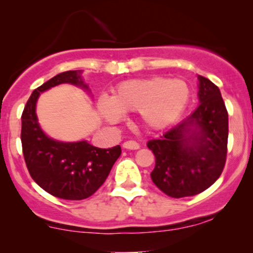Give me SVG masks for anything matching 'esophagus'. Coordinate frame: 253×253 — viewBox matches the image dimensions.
I'll list each match as a JSON object with an SVG mask.
<instances>
[{
    "instance_id": "1",
    "label": "esophagus",
    "mask_w": 253,
    "mask_h": 253,
    "mask_svg": "<svg viewBox=\"0 0 253 253\" xmlns=\"http://www.w3.org/2000/svg\"><path fill=\"white\" fill-rule=\"evenodd\" d=\"M123 146L127 150H138L139 147H140V145H139L134 140H128V141H125Z\"/></svg>"
}]
</instances>
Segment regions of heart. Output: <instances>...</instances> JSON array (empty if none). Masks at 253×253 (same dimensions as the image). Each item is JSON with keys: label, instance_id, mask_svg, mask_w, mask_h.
<instances>
[{"label": "heart", "instance_id": "b5f03b06", "mask_svg": "<svg viewBox=\"0 0 253 253\" xmlns=\"http://www.w3.org/2000/svg\"><path fill=\"white\" fill-rule=\"evenodd\" d=\"M189 100V88L181 80L150 77L118 84L112 98L103 97L98 107L109 123H118L124 112H140L150 128H164L172 124Z\"/></svg>", "mask_w": 253, "mask_h": 253}]
</instances>
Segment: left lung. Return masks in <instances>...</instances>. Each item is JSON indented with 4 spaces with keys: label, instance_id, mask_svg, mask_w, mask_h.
Returning a JSON list of instances; mask_svg holds the SVG:
<instances>
[{
    "label": "left lung",
    "instance_id": "1",
    "mask_svg": "<svg viewBox=\"0 0 253 253\" xmlns=\"http://www.w3.org/2000/svg\"><path fill=\"white\" fill-rule=\"evenodd\" d=\"M200 104L195 112L147 147L156 158L152 182L168 196H194L221 175L227 156L228 113L220 90L199 76Z\"/></svg>",
    "mask_w": 253,
    "mask_h": 253
}]
</instances>
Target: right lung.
<instances>
[{"instance_id":"obj_1","label":"right lung","mask_w":253,"mask_h":253,"mask_svg":"<svg viewBox=\"0 0 253 253\" xmlns=\"http://www.w3.org/2000/svg\"><path fill=\"white\" fill-rule=\"evenodd\" d=\"M62 83L88 88L80 71H65L32 92L21 115L22 153L34 182L51 195L64 200H84L91 196L108 177L121 155L120 145L98 149L86 141L62 143L48 138L40 129L36 103L40 92Z\"/></svg>"}]
</instances>
